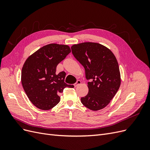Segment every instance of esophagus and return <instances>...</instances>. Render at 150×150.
<instances>
[{"label": "esophagus", "instance_id": "1", "mask_svg": "<svg viewBox=\"0 0 150 150\" xmlns=\"http://www.w3.org/2000/svg\"><path fill=\"white\" fill-rule=\"evenodd\" d=\"M81 84V81L80 80H78L76 81V83L74 84V86H75V87H77V86H79Z\"/></svg>", "mask_w": 150, "mask_h": 150}]
</instances>
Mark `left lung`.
I'll use <instances>...</instances> for the list:
<instances>
[{
  "label": "left lung",
  "instance_id": "1",
  "mask_svg": "<svg viewBox=\"0 0 150 150\" xmlns=\"http://www.w3.org/2000/svg\"><path fill=\"white\" fill-rule=\"evenodd\" d=\"M72 53L85 69L89 92L81 101L93 111L105 108L121 84L117 59L110 49L96 42H83L71 47Z\"/></svg>",
  "mask_w": 150,
  "mask_h": 150
}]
</instances>
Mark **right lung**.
<instances>
[{
	"label": "right lung",
	"mask_w": 150,
	"mask_h": 150,
	"mask_svg": "<svg viewBox=\"0 0 150 150\" xmlns=\"http://www.w3.org/2000/svg\"><path fill=\"white\" fill-rule=\"evenodd\" d=\"M71 49L67 45L49 44L27 59L21 72V82L30 102L42 110H49L59 103V94L73 85L64 83L66 72L56 74L57 64Z\"/></svg>",
	"instance_id": "add662e5"
}]
</instances>
